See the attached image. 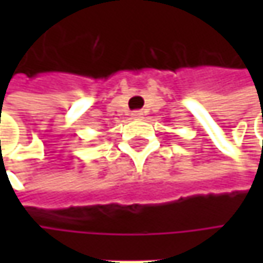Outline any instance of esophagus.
Listing matches in <instances>:
<instances>
[{"instance_id":"esophagus-1","label":"esophagus","mask_w":263,"mask_h":263,"mask_svg":"<svg viewBox=\"0 0 263 263\" xmlns=\"http://www.w3.org/2000/svg\"><path fill=\"white\" fill-rule=\"evenodd\" d=\"M142 116H143V112H142V111H133V112H132V117H133V118H142Z\"/></svg>"}]
</instances>
